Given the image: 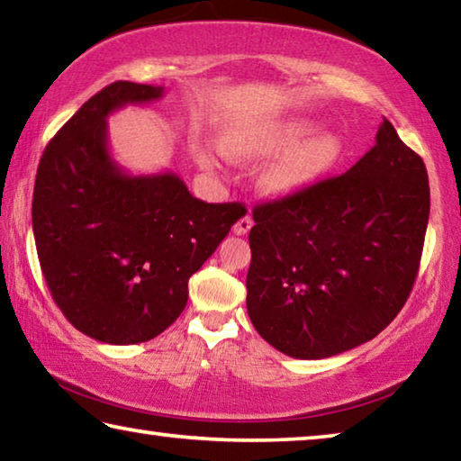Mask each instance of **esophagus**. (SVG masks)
I'll return each instance as SVG.
<instances>
[{
    "label": "esophagus",
    "instance_id": "1",
    "mask_svg": "<svg viewBox=\"0 0 461 461\" xmlns=\"http://www.w3.org/2000/svg\"><path fill=\"white\" fill-rule=\"evenodd\" d=\"M252 225H254L252 215L246 213L244 217H241V220L236 221V225H233V233H236V236H246V233L252 230Z\"/></svg>",
    "mask_w": 461,
    "mask_h": 461
}]
</instances>
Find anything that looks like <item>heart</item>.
Segmentation results:
<instances>
[{"label":"heart","mask_w":461,"mask_h":461,"mask_svg":"<svg viewBox=\"0 0 461 461\" xmlns=\"http://www.w3.org/2000/svg\"><path fill=\"white\" fill-rule=\"evenodd\" d=\"M285 149L284 153L282 150ZM228 150L244 158L276 156L260 176L262 189L270 197L285 199L307 191L321 181L339 160V140L327 131L315 134L309 120H283L236 131L228 140ZM197 158L203 167H213V154L201 148Z\"/></svg>","instance_id":"1"}]
</instances>
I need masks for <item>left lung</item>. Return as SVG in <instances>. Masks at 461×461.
<instances>
[{
    "mask_svg": "<svg viewBox=\"0 0 461 461\" xmlns=\"http://www.w3.org/2000/svg\"><path fill=\"white\" fill-rule=\"evenodd\" d=\"M427 221L423 158L384 120L348 173L254 209L249 321L299 360L370 341L409 299Z\"/></svg>",
    "mask_w": 461,
    "mask_h": 461,
    "instance_id": "left-lung-1",
    "label": "left lung"
}]
</instances>
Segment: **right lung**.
Instances as JSON below:
<instances>
[{"label":"right lung","mask_w":461,"mask_h":461,"mask_svg":"<svg viewBox=\"0 0 461 461\" xmlns=\"http://www.w3.org/2000/svg\"><path fill=\"white\" fill-rule=\"evenodd\" d=\"M165 87L107 85L59 130L41 158L32 230L54 303L89 338L130 346L176 321L189 278L244 207L193 197L176 173L130 175L109 152L107 118Z\"/></svg>","instance_id":"add662e5"}]
</instances>
